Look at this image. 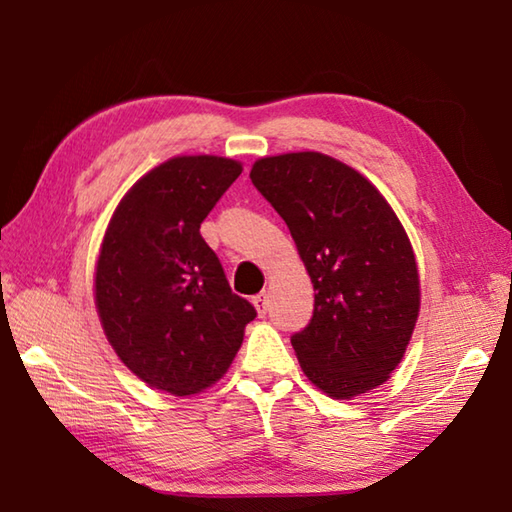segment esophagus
Masks as SVG:
<instances>
[{"instance_id": "34e87169", "label": "esophagus", "mask_w": 512, "mask_h": 512, "mask_svg": "<svg viewBox=\"0 0 512 512\" xmlns=\"http://www.w3.org/2000/svg\"><path fill=\"white\" fill-rule=\"evenodd\" d=\"M253 304H255L257 313H259V315H264V313H266V304H268V297H266V293H259V295H255V297H253Z\"/></svg>"}]
</instances>
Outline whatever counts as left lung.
Segmentation results:
<instances>
[{"mask_svg":"<svg viewBox=\"0 0 512 512\" xmlns=\"http://www.w3.org/2000/svg\"><path fill=\"white\" fill-rule=\"evenodd\" d=\"M250 181L286 221L313 282V318L291 338L306 378L340 401L383 385L421 309L396 212L360 172L320 152L266 156Z\"/></svg>","mask_w":512,"mask_h":512,"instance_id":"8db88e82","label":"left lung"}]
</instances>
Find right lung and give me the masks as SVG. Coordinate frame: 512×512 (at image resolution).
<instances>
[{
    "mask_svg": "<svg viewBox=\"0 0 512 512\" xmlns=\"http://www.w3.org/2000/svg\"><path fill=\"white\" fill-rule=\"evenodd\" d=\"M239 161L174 156L120 199L96 264V309L109 345L154 389L190 396L226 374L255 320V306L230 291L201 224Z\"/></svg>",
    "mask_w": 512,
    "mask_h": 512,
    "instance_id": "obj_1",
    "label": "right lung"
}]
</instances>
